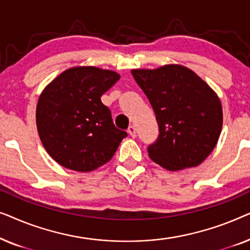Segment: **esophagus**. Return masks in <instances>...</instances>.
<instances>
[{"label": "esophagus", "instance_id": "esophagus-1", "mask_svg": "<svg viewBox=\"0 0 250 250\" xmlns=\"http://www.w3.org/2000/svg\"><path fill=\"white\" fill-rule=\"evenodd\" d=\"M127 132H128V134L132 136V138H135V136H136V129H135L134 126H129Z\"/></svg>", "mask_w": 250, "mask_h": 250}]
</instances>
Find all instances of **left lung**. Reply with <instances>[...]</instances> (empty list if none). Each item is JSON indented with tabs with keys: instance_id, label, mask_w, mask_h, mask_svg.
<instances>
[{
	"instance_id": "obj_1",
	"label": "left lung",
	"mask_w": 250,
	"mask_h": 250,
	"mask_svg": "<svg viewBox=\"0 0 250 250\" xmlns=\"http://www.w3.org/2000/svg\"><path fill=\"white\" fill-rule=\"evenodd\" d=\"M149 99L159 136L149 157L167 170L200 165L213 151L223 125L218 95L193 70L182 64L156 69H132Z\"/></svg>"
}]
</instances>
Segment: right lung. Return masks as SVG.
<instances>
[{"instance_id":"1","label":"right lung","mask_w":250,"mask_h":250,"mask_svg":"<svg viewBox=\"0 0 250 250\" xmlns=\"http://www.w3.org/2000/svg\"><path fill=\"white\" fill-rule=\"evenodd\" d=\"M119 78L114 70L77 66L44 87L36 105L37 132L59 165L92 172L115 155L127 133L116 128L101 97Z\"/></svg>"}]
</instances>
